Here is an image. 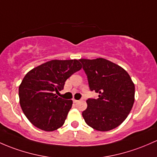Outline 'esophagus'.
<instances>
[{
	"instance_id": "esophagus-1",
	"label": "esophagus",
	"mask_w": 157,
	"mask_h": 157,
	"mask_svg": "<svg viewBox=\"0 0 157 157\" xmlns=\"http://www.w3.org/2000/svg\"><path fill=\"white\" fill-rule=\"evenodd\" d=\"M73 102H74V103H77V102H78V100H76V99H73Z\"/></svg>"
}]
</instances>
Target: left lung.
Instances as JSON below:
<instances>
[{
	"mask_svg": "<svg viewBox=\"0 0 157 157\" xmlns=\"http://www.w3.org/2000/svg\"><path fill=\"white\" fill-rule=\"evenodd\" d=\"M91 91L98 98L86 100L82 113L92 128L107 132L120 126L131 111L135 101V85L129 74L117 64L103 59H80Z\"/></svg>",
	"mask_w": 157,
	"mask_h": 157,
	"instance_id": "1",
	"label": "left lung"
}]
</instances>
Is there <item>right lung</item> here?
Returning a JSON list of instances; mask_svg holds the SVG:
<instances>
[{
  "label": "right lung",
  "mask_w": 157,
  "mask_h": 157,
  "mask_svg": "<svg viewBox=\"0 0 157 157\" xmlns=\"http://www.w3.org/2000/svg\"><path fill=\"white\" fill-rule=\"evenodd\" d=\"M82 68L79 60H51L28 72L19 87V103L28 120L44 131L63 126L72 100L59 98L67 78Z\"/></svg>",
  "instance_id": "right-lung-1"
}]
</instances>
